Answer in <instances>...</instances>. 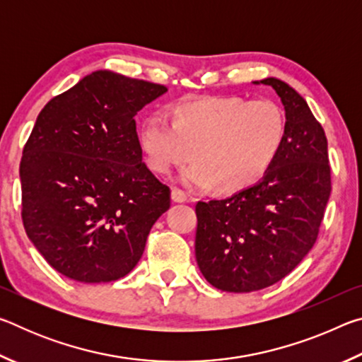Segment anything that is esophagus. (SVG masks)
<instances>
[{"instance_id": "34e87169", "label": "esophagus", "mask_w": 362, "mask_h": 362, "mask_svg": "<svg viewBox=\"0 0 362 362\" xmlns=\"http://www.w3.org/2000/svg\"><path fill=\"white\" fill-rule=\"evenodd\" d=\"M170 198H173L175 203H183V201H187V193L180 188L173 187V189H170Z\"/></svg>"}]
</instances>
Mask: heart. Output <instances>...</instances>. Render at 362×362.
Masks as SVG:
<instances>
[{
    "label": "heart",
    "mask_w": 362,
    "mask_h": 362,
    "mask_svg": "<svg viewBox=\"0 0 362 362\" xmlns=\"http://www.w3.org/2000/svg\"><path fill=\"white\" fill-rule=\"evenodd\" d=\"M287 131L284 110L269 99L216 97L188 102L174 119L158 112L140 127V146L153 173L169 174L193 156L182 182L231 193L252 185L272 166Z\"/></svg>",
    "instance_id": "obj_1"
}]
</instances>
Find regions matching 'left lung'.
Segmentation results:
<instances>
[{
  "label": "left lung",
  "instance_id": "1",
  "mask_svg": "<svg viewBox=\"0 0 362 362\" xmlns=\"http://www.w3.org/2000/svg\"><path fill=\"white\" fill-rule=\"evenodd\" d=\"M286 110L287 131L255 185L196 204V262L225 292H254L287 276L315 246L330 196L327 139L308 103L289 84L267 78Z\"/></svg>",
  "mask_w": 362,
  "mask_h": 362
}]
</instances>
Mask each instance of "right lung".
I'll return each mask as SVG.
<instances>
[{
    "instance_id": "add662e5",
    "label": "right lung",
    "mask_w": 362,
    "mask_h": 362,
    "mask_svg": "<svg viewBox=\"0 0 362 362\" xmlns=\"http://www.w3.org/2000/svg\"><path fill=\"white\" fill-rule=\"evenodd\" d=\"M168 88L99 70L49 100L21 161L22 222L46 262L79 283L132 272L170 189L142 161L134 116Z\"/></svg>"
}]
</instances>
